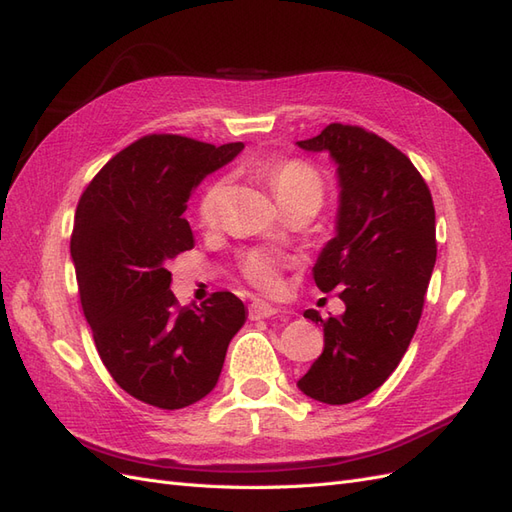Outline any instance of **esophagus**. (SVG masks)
Masks as SVG:
<instances>
[{
  "label": "esophagus",
  "mask_w": 512,
  "mask_h": 512,
  "mask_svg": "<svg viewBox=\"0 0 512 512\" xmlns=\"http://www.w3.org/2000/svg\"><path fill=\"white\" fill-rule=\"evenodd\" d=\"M276 313H279V309L264 300H253L251 306H248V317L251 319H264V317H272Z\"/></svg>",
  "instance_id": "esophagus-1"
}]
</instances>
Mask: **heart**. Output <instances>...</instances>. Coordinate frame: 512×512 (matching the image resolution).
I'll return each instance as SVG.
<instances>
[{"mask_svg": "<svg viewBox=\"0 0 512 512\" xmlns=\"http://www.w3.org/2000/svg\"><path fill=\"white\" fill-rule=\"evenodd\" d=\"M268 180L274 188L279 203H289L298 199H313L321 203L324 197V184L319 173L304 160H283L268 169ZM225 195V180H218L206 188L199 199V221L203 225H214L218 218V208ZM283 259L274 253L255 251L246 257L244 272L248 281L264 291H274L281 285Z\"/></svg>", "mask_w": 512, "mask_h": 512, "instance_id": "b5f03b06", "label": "heart"}]
</instances>
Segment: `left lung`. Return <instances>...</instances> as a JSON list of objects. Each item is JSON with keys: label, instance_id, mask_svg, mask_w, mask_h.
Segmentation results:
<instances>
[{"label": "left lung", "instance_id": "8db88e82", "mask_svg": "<svg viewBox=\"0 0 512 512\" xmlns=\"http://www.w3.org/2000/svg\"><path fill=\"white\" fill-rule=\"evenodd\" d=\"M306 152L337 167L334 238L313 266L321 291L343 289L345 313L324 321V352L298 388L328 405L352 403L382 386L410 347L435 266V210L412 160L358 126L330 124Z\"/></svg>", "mask_w": 512, "mask_h": 512}]
</instances>
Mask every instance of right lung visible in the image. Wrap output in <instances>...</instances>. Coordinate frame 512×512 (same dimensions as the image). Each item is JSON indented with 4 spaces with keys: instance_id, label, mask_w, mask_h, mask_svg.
Segmentation results:
<instances>
[{
    "instance_id": "obj_1",
    "label": "right lung",
    "mask_w": 512,
    "mask_h": 512,
    "mask_svg": "<svg viewBox=\"0 0 512 512\" xmlns=\"http://www.w3.org/2000/svg\"><path fill=\"white\" fill-rule=\"evenodd\" d=\"M242 150L244 143L143 137L113 156L79 199L70 257L100 360L120 388L160 410L208 397L246 321L229 291L178 306L167 270L195 246L182 216L188 199Z\"/></svg>"
}]
</instances>
